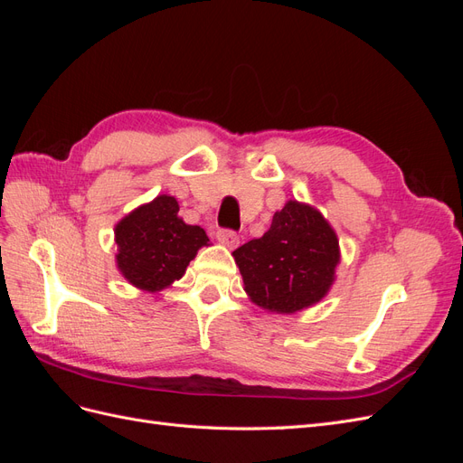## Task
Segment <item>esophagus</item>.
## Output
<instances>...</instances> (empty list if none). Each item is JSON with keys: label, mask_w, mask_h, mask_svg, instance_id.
I'll use <instances>...</instances> for the list:
<instances>
[{"label": "esophagus", "mask_w": 463, "mask_h": 463, "mask_svg": "<svg viewBox=\"0 0 463 463\" xmlns=\"http://www.w3.org/2000/svg\"><path fill=\"white\" fill-rule=\"evenodd\" d=\"M216 240H218L222 245H226V247L233 249V247H237V243H240V235H237V232H233V230L222 228V230L216 232Z\"/></svg>", "instance_id": "1"}]
</instances>
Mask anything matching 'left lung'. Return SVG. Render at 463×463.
I'll return each instance as SVG.
<instances>
[{"mask_svg": "<svg viewBox=\"0 0 463 463\" xmlns=\"http://www.w3.org/2000/svg\"><path fill=\"white\" fill-rule=\"evenodd\" d=\"M233 257L250 299L272 313H296L326 296L340 249L318 210L289 201L270 230L237 247Z\"/></svg>", "mask_w": 463, "mask_h": 463, "instance_id": "8db88e82", "label": "left lung"}]
</instances>
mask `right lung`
I'll use <instances>...</instances> for the list:
<instances>
[{"instance_id": "obj_1", "label": "right lung", "mask_w": 463, "mask_h": 463, "mask_svg": "<svg viewBox=\"0 0 463 463\" xmlns=\"http://www.w3.org/2000/svg\"><path fill=\"white\" fill-rule=\"evenodd\" d=\"M177 213V201L162 194L118 223V269L129 284L146 291L170 286L185 274L197 250L208 243L204 230L189 226Z\"/></svg>"}]
</instances>
